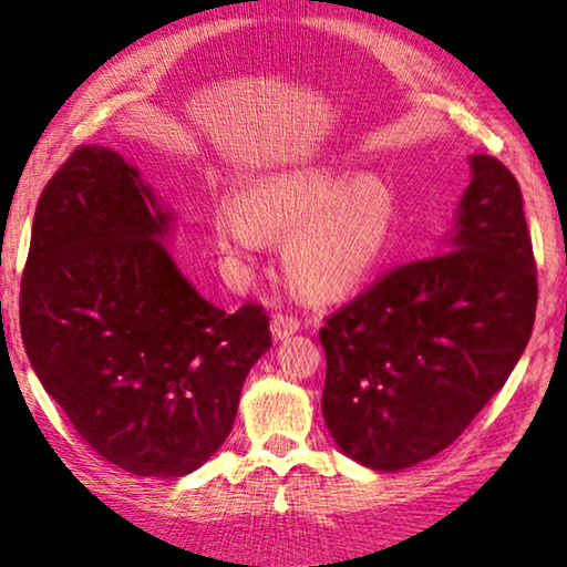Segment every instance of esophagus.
Instances as JSON below:
<instances>
[{
	"label": "esophagus",
	"instance_id": "obj_1",
	"mask_svg": "<svg viewBox=\"0 0 567 567\" xmlns=\"http://www.w3.org/2000/svg\"><path fill=\"white\" fill-rule=\"evenodd\" d=\"M270 330H272V338L275 340H285L290 338L292 332L300 330V320L292 318V315H275L272 322H270Z\"/></svg>",
	"mask_w": 567,
	"mask_h": 567
}]
</instances>
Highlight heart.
<instances>
[{
  "label": "heart",
  "mask_w": 567,
  "mask_h": 567,
  "mask_svg": "<svg viewBox=\"0 0 567 567\" xmlns=\"http://www.w3.org/2000/svg\"><path fill=\"white\" fill-rule=\"evenodd\" d=\"M395 197L378 177L328 167L272 175L249 189L247 209L227 203L217 237L229 252H255L265 235L287 237L285 270L312 300H340L385 262L395 233Z\"/></svg>",
  "instance_id": "1"
}]
</instances>
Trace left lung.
I'll use <instances>...</instances> for the list:
<instances>
[{
	"instance_id": "obj_1",
	"label": "left lung",
	"mask_w": 567,
	"mask_h": 567,
	"mask_svg": "<svg viewBox=\"0 0 567 567\" xmlns=\"http://www.w3.org/2000/svg\"><path fill=\"white\" fill-rule=\"evenodd\" d=\"M470 167L445 252L382 275L320 330L324 425L364 467L402 470L455 443L530 340L537 270L520 185L491 155Z\"/></svg>"
}]
</instances>
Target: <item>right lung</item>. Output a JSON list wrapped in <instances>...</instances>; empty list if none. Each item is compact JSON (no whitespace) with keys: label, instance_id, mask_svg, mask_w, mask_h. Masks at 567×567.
I'll return each mask as SVG.
<instances>
[{"label":"right lung","instance_id":"1","mask_svg":"<svg viewBox=\"0 0 567 567\" xmlns=\"http://www.w3.org/2000/svg\"><path fill=\"white\" fill-rule=\"evenodd\" d=\"M167 223L117 152L76 147L37 203L19 292L47 395L94 453L140 477L213 457L272 344L262 305L229 315L195 292L159 243Z\"/></svg>","mask_w":567,"mask_h":567}]
</instances>
